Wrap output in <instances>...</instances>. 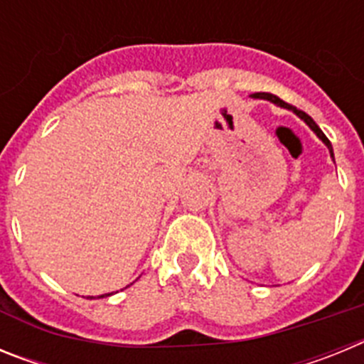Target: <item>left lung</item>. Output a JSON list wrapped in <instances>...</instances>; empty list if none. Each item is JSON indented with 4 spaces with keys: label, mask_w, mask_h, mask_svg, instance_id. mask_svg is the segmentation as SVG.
<instances>
[{
    "label": "left lung",
    "mask_w": 364,
    "mask_h": 364,
    "mask_svg": "<svg viewBox=\"0 0 364 364\" xmlns=\"http://www.w3.org/2000/svg\"><path fill=\"white\" fill-rule=\"evenodd\" d=\"M252 98H255V100H266V102H272V104L279 105V107H282V109H290V111H294L295 114H297V117L301 118V120H304V124H306L308 127H310V129L314 131L315 134H317V136H319V140H323V144H324V146L328 147V151H330V156H332V160H333V149H332V144H330V140H328V138H326V134H324L323 131L319 129V125L315 124V122L311 120V117H308L306 112L299 111L297 107H291V105H288V104H286V102H282V100L279 98V96L272 95V92H253Z\"/></svg>",
    "instance_id": "left-lung-1"
}]
</instances>
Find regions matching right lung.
I'll return each instance as SVG.
<instances>
[{
	"label": "right lung",
	"instance_id": "add662e5",
	"mask_svg": "<svg viewBox=\"0 0 364 364\" xmlns=\"http://www.w3.org/2000/svg\"><path fill=\"white\" fill-rule=\"evenodd\" d=\"M109 295H112V294H105V295H100V299H104V297H109ZM89 299H95V297H89Z\"/></svg>",
	"mask_w": 364,
	"mask_h": 364
}]
</instances>
